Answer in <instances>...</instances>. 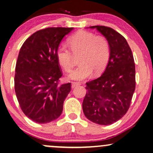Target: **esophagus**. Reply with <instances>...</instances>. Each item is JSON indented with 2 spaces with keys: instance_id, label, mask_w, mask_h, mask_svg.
<instances>
[{
  "instance_id": "34e87169",
  "label": "esophagus",
  "mask_w": 153,
  "mask_h": 153,
  "mask_svg": "<svg viewBox=\"0 0 153 153\" xmlns=\"http://www.w3.org/2000/svg\"><path fill=\"white\" fill-rule=\"evenodd\" d=\"M80 84L79 82H71V88L72 89H74V88L77 87V86H79Z\"/></svg>"
}]
</instances>
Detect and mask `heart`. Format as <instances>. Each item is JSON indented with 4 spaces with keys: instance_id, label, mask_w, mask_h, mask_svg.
<instances>
[{
    "instance_id": "heart-1",
    "label": "heart",
    "mask_w": 153,
    "mask_h": 153,
    "mask_svg": "<svg viewBox=\"0 0 153 153\" xmlns=\"http://www.w3.org/2000/svg\"><path fill=\"white\" fill-rule=\"evenodd\" d=\"M69 49L60 45L56 52L58 63L66 71H70L74 64V55H79V65L68 74V78L82 80L102 73L110 57V46L106 38L96 36L90 32L79 30L68 38Z\"/></svg>"
}]
</instances>
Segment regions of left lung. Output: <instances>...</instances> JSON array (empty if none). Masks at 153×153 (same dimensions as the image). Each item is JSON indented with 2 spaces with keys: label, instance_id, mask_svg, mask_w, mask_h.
I'll use <instances>...</instances> for the list:
<instances>
[{
  "label": "left lung",
  "instance_id": "1",
  "mask_svg": "<svg viewBox=\"0 0 153 153\" xmlns=\"http://www.w3.org/2000/svg\"><path fill=\"white\" fill-rule=\"evenodd\" d=\"M109 43L110 57L98 78L86 83L82 103L85 117L93 123L107 126L128 111L135 90V64L126 39L111 27L94 25Z\"/></svg>",
  "mask_w": 153,
  "mask_h": 153
}]
</instances>
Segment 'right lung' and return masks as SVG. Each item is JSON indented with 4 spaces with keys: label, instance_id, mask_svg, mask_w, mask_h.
Here are the masks:
<instances>
[{
    "label": "right lung",
    "instance_id": "1",
    "mask_svg": "<svg viewBox=\"0 0 153 153\" xmlns=\"http://www.w3.org/2000/svg\"><path fill=\"white\" fill-rule=\"evenodd\" d=\"M74 27H48L27 39L19 51L14 89L23 112L33 121L47 123L57 119L71 83L59 85L62 74L56 52L64 36Z\"/></svg>",
    "mask_w": 153,
    "mask_h": 153
}]
</instances>
